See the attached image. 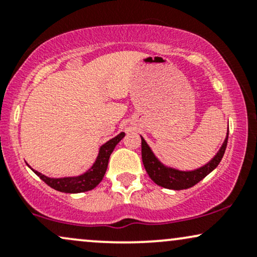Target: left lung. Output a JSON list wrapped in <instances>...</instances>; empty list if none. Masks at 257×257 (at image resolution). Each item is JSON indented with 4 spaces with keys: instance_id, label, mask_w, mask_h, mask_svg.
<instances>
[{
    "instance_id": "8db88e82",
    "label": "left lung",
    "mask_w": 257,
    "mask_h": 257,
    "mask_svg": "<svg viewBox=\"0 0 257 257\" xmlns=\"http://www.w3.org/2000/svg\"><path fill=\"white\" fill-rule=\"evenodd\" d=\"M227 140H228V135L226 137L216 156L204 167L192 170V172H181V170L163 166L153 155L143 137H141V157H143L144 167L153 182H156L161 187L169 188V190H186V188H190L198 184L200 180L204 179L209 173L213 172L215 168L219 166L221 159L225 155Z\"/></svg>"
}]
</instances>
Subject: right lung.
<instances>
[{
	"instance_id": "obj_1",
	"label": "right lung",
	"mask_w": 257,
	"mask_h": 257,
	"mask_svg": "<svg viewBox=\"0 0 257 257\" xmlns=\"http://www.w3.org/2000/svg\"><path fill=\"white\" fill-rule=\"evenodd\" d=\"M124 133H120V134L114 137L111 140H108L107 143L104 144L99 150V155L96 157L95 163L93 164V167L90 168L88 172L79 176H72V178H60V179H54V178H48V176L43 175V174L34 170V173L37 176H40L41 180H43L47 185L51 186L54 190L60 191L64 193H81V192H87V191L93 190L94 187H96L100 184L102 178H104L106 169H107L108 159L112 151L114 150L117 144L124 138Z\"/></svg>"
}]
</instances>
